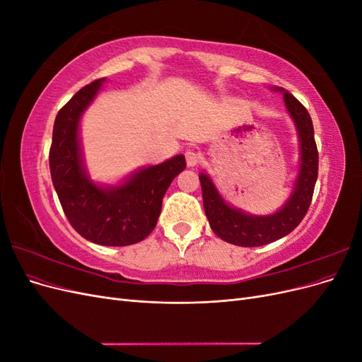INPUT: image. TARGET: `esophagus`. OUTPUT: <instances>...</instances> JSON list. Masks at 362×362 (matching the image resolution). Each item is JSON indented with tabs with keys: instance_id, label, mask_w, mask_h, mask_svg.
<instances>
[{
	"instance_id": "obj_1",
	"label": "esophagus",
	"mask_w": 362,
	"mask_h": 362,
	"mask_svg": "<svg viewBox=\"0 0 362 362\" xmlns=\"http://www.w3.org/2000/svg\"><path fill=\"white\" fill-rule=\"evenodd\" d=\"M185 161H187V166L189 168H194L196 164H198V161H199V157H198V154H196L194 151L189 149V151H185Z\"/></svg>"
}]
</instances>
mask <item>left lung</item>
<instances>
[{
  "label": "left lung",
  "mask_w": 362,
  "mask_h": 362,
  "mask_svg": "<svg viewBox=\"0 0 362 362\" xmlns=\"http://www.w3.org/2000/svg\"><path fill=\"white\" fill-rule=\"evenodd\" d=\"M281 92L287 112L293 120L299 140V169L293 181L287 201L272 214H250L225 201L206 172L199 173L204 210L213 233L226 243L243 247H257L286 237L298 226L308 211L314 185L319 173V152L314 140V128L306 108L282 87Z\"/></svg>",
  "instance_id": "left-lung-1"
}]
</instances>
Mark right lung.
Segmentation results:
<instances>
[{"mask_svg": "<svg viewBox=\"0 0 362 362\" xmlns=\"http://www.w3.org/2000/svg\"><path fill=\"white\" fill-rule=\"evenodd\" d=\"M105 78L76 92L57 113L49 149L54 189L72 228L103 246H128L146 238L157 225L170 182L185 169L182 154L134 170L117 184L90 180L86 169L80 124Z\"/></svg>", "mask_w": 362, "mask_h": 362, "instance_id": "add662e5", "label": "right lung"}]
</instances>
